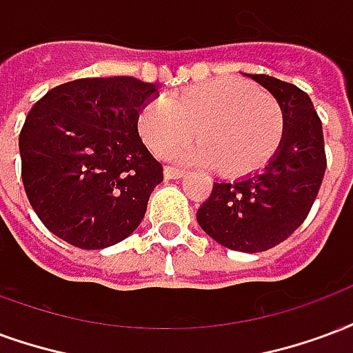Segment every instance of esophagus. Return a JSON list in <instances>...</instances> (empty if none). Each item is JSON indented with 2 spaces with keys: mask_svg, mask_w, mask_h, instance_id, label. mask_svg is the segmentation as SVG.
Masks as SVG:
<instances>
[{
  "mask_svg": "<svg viewBox=\"0 0 353 353\" xmlns=\"http://www.w3.org/2000/svg\"><path fill=\"white\" fill-rule=\"evenodd\" d=\"M185 176L183 168H176V166H166L164 168V177L166 179H179V177Z\"/></svg>",
  "mask_w": 353,
  "mask_h": 353,
  "instance_id": "obj_1",
  "label": "esophagus"
}]
</instances>
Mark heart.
<instances>
[{"label": "heart", "mask_w": 353, "mask_h": 353, "mask_svg": "<svg viewBox=\"0 0 353 353\" xmlns=\"http://www.w3.org/2000/svg\"><path fill=\"white\" fill-rule=\"evenodd\" d=\"M211 163L221 174L239 176L262 166L283 138V108L275 97L236 78L192 85L166 99H151L138 114L140 134L157 153Z\"/></svg>", "instance_id": "b5f03b06"}]
</instances>
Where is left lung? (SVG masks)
Here are the masks:
<instances>
[{
  "mask_svg": "<svg viewBox=\"0 0 353 353\" xmlns=\"http://www.w3.org/2000/svg\"><path fill=\"white\" fill-rule=\"evenodd\" d=\"M243 74L279 101L283 138L263 170L236 181H215L196 219L203 232L226 249L262 252L301 226L318 196L327 163L322 121L310 97L279 78Z\"/></svg>",
  "mask_w": 353,
  "mask_h": 353,
  "instance_id": "left-lung-1",
  "label": "left lung"
}]
</instances>
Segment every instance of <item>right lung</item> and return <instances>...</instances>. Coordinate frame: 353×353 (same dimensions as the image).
I'll return each instance as SVG.
<instances>
[{"label":"right lung","instance_id":"right-lung-1","mask_svg":"<svg viewBox=\"0 0 353 353\" xmlns=\"http://www.w3.org/2000/svg\"><path fill=\"white\" fill-rule=\"evenodd\" d=\"M157 90L132 77L80 78L31 108L18 138L22 183L54 236L99 250L142 223L163 181V164L138 134V114Z\"/></svg>","mask_w":353,"mask_h":353}]
</instances>
